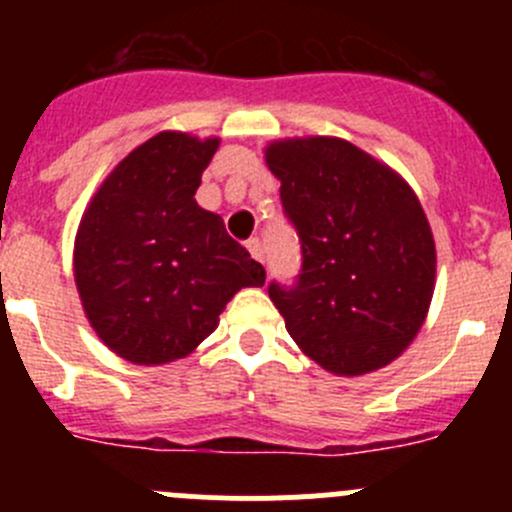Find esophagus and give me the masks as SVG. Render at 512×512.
<instances>
[{
	"mask_svg": "<svg viewBox=\"0 0 512 512\" xmlns=\"http://www.w3.org/2000/svg\"><path fill=\"white\" fill-rule=\"evenodd\" d=\"M247 250H250V255L255 257L257 262H265V247H262V242L257 240V237H250V240H247Z\"/></svg>",
	"mask_w": 512,
	"mask_h": 512,
	"instance_id": "obj_1",
	"label": "esophagus"
}]
</instances>
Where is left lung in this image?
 <instances>
[{
  "label": "left lung",
  "mask_w": 512,
  "mask_h": 512,
  "mask_svg": "<svg viewBox=\"0 0 512 512\" xmlns=\"http://www.w3.org/2000/svg\"><path fill=\"white\" fill-rule=\"evenodd\" d=\"M265 158L302 247L297 280L267 287L289 337L334 374L391 364L421 329L436 280L414 190L342 138L277 141Z\"/></svg>",
  "instance_id": "left-lung-1"
}]
</instances>
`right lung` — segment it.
<instances>
[{"label":"right lung","mask_w":512,"mask_h":512,"mask_svg":"<svg viewBox=\"0 0 512 512\" xmlns=\"http://www.w3.org/2000/svg\"><path fill=\"white\" fill-rule=\"evenodd\" d=\"M218 138L165 131L103 180L79 225L74 277L91 327L133 364L183 359L265 267L195 203Z\"/></svg>","instance_id":"right-lung-1"}]
</instances>
